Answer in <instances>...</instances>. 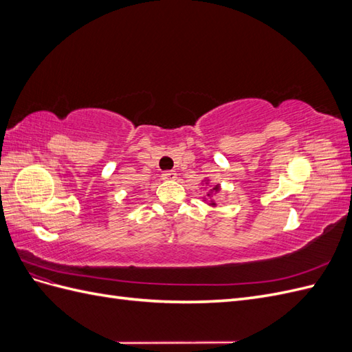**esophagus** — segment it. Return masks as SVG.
<instances>
[{
    "label": "esophagus",
    "mask_w": 352,
    "mask_h": 352,
    "mask_svg": "<svg viewBox=\"0 0 352 352\" xmlns=\"http://www.w3.org/2000/svg\"><path fill=\"white\" fill-rule=\"evenodd\" d=\"M176 176H177V173L175 172V170H167V172H163V175H162V177L164 180H175Z\"/></svg>",
    "instance_id": "esophagus-1"
}]
</instances>
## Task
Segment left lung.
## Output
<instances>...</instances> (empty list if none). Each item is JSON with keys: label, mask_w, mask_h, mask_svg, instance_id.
I'll use <instances>...</instances> for the list:
<instances>
[{"label": "left lung", "mask_w": 352, "mask_h": 352, "mask_svg": "<svg viewBox=\"0 0 352 352\" xmlns=\"http://www.w3.org/2000/svg\"><path fill=\"white\" fill-rule=\"evenodd\" d=\"M219 189H220V188H219V185H216L214 188H212V189H210V192H212V190H216V192H217V190H219ZM210 192L207 194L208 197H210ZM211 204H212V206H214V202H212V201H211Z\"/></svg>", "instance_id": "obj_1"}]
</instances>
